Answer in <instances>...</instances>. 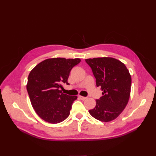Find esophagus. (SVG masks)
Instances as JSON below:
<instances>
[{
	"instance_id": "1",
	"label": "esophagus",
	"mask_w": 156,
	"mask_h": 156,
	"mask_svg": "<svg viewBox=\"0 0 156 156\" xmlns=\"http://www.w3.org/2000/svg\"><path fill=\"white\" fill-rule=\"evenodd\" d=\"M79 98L81 99V100H85L86 99H87V97H84V96H79Z\"/></svg>"
}]
</instances>
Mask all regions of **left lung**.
<instances>
[{
  "mask_svg": "<svg viewBox=\"0 0 156 156\" xmlns=\"http://www.w3.org/2000/svg\"><path fill=\"white\" fill-rule=\"evenodd\" d=\"M85 61L92 69L96 86L103 91V96L96 100V107L88 112L101 122L115 120L129 101L131 85L129 71L124 64L111 57L88 58Z\"/></svg>",
  "mask_w": 156,
  "mask_h": 156,
  "instance_id": "left-lung-1",
  "label": "left lung"
}]
</instances>
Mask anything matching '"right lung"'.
I'll use <instances>...</instances> for the list:
<instances>
[{
    "instance_id": "1",
    "label": "right lung",
    "mask_w": 156,
    "mask_h": 156,
    "mask_svg": "<svg viewBox=\"0 0 156 156\" xmlns=\"http://www.w3.org/2000/svg\"><path fill=\"white\" fill-rule=\"evenodd\" d=\"M79 58L46 59L33 68L29 75L27 90L32 107L41 119L58 124L69 115L76 96L64 94V83H68L70 71L78 64Z\"/></svg>"
}]
</instances>
